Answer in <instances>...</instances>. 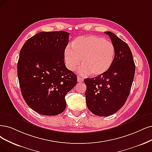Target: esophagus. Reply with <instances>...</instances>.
Instances as JSON below:
<instances>
[{
	"label": "esophagus",
	"instance_id": "1",
	"mask_svg": "<svg viewBox=\"0 0 152 152\" xmlns=\"http://www.w3.org/2000/svg\"><path fill=\"white\" fill-rule=\"evenodd\" d=\"M77 82H78V83H82V82H83V81H84V80L83 79V78H81V77H79V76H77Z\"/></svg>",
	"mask_w": 152,
	"mask_h": 152
}]
</instances>
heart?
<instances>
[{"mask_svg":"<svg viewBox=\"0 0 152 152\" xmlns=\"http://www.w3.org/2000/svg\"><path fill=\"white\" fill-rule=\"evenodd\" d=\"M71 48L65 49L66 65L69 70L75 71L81 61L83 66L79 70L80 75H87L91 73L93 76L102 75L113 63L114 46L103 37L80 36L72 41Z\"/></svg>","mask_w":152,"mask_h":152,"instance_id":"b5f03b06","label":"heart"}]
</instances>
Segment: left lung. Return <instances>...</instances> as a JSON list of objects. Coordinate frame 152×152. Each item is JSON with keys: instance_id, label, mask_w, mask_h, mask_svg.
I'll return each mask as SVG.
<instances>
[{"instance_id": "obj_1", "label": "left lung", "mask_w": 152, "mask_h": 152, "mask_svg": "<svg viewBox=\"0 0 152 152\" xmlns=\"http://www.w3.org/2000/svg\"><path fill=\"white\" fill-rule=\"evenodd\" d=\"M104 33L109 36L115 48L113 63L102 75L85 80L88 108L99 116L113 115L125 104L135 72V64L128 44L113 32Z\"/></svg>"}]
</instances>
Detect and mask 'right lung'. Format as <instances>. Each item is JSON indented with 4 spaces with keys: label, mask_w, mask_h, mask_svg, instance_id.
<instances>
[{
    "label": "right lung",
    "mask_w": 152,
    "mask_h": 152,
    "mask_svg": "<svg viewBox=\"0 0 152 152\" xmlns=\"http://www.w3.org/2000/svg\"><path fill=\"white\" fill-rule=\"evenodd\" d=\"M69 33L41 32L21 48L18 63L20 91L26 103L37 113L57 115L66 108L65 96L77 83V76L64 64Z\"/></svg>",
    "instance_id": "1"
}]
</instances>
